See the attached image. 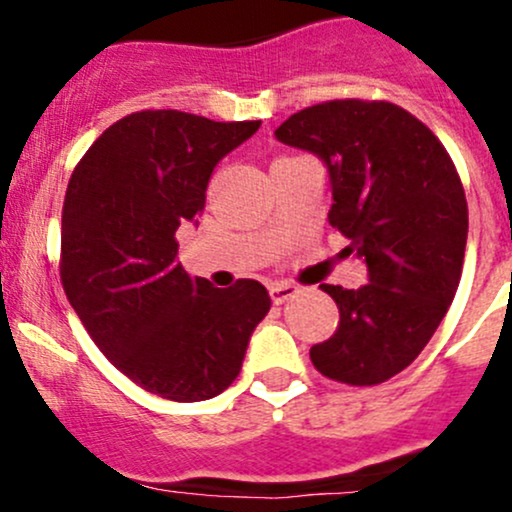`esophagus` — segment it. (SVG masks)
Returning a JSON list of instances; mask_svg holds the SVG:
<instances>
[{"label": "esophagus", "instance_id": "obj_1", "mask_svg": "<svg viewBox=\"0 0 512 512\" xmlns=\"http://www.w3.org/2000/svg\"><path fill=\"white\" fill-rule=\"evenodd\" d=\"M270 292H272V302H275V304H285L287 299H292L294 294L299 292V289L294 287V285H289V282H277V285H272Z\"/></svg>", "mask_w": 512, "mask_h": 512}]
</instances>
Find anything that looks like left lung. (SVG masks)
Returning <instances> with one entry per match:
<instances>
[{"label":"left lung","instance_id":"8db88e82","mask_svg":"<svg viewBox=\"0 0 512 512\" xmlns=\"http://www.w3.org/2000/svg\"><path fill=\"white\" fill-rule=\"evenodd\" d=\"M275 136L327 163L329 225L366 265L359 289L322 285L339 324L309 359L339 384H384L423 352L461 282L468 203L456 165L431 128L389 101L317 103Z\"/></svg>","mask_w":512,"mask_h":512}]
</instances>
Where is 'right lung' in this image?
<instances>
[{"mask_svg": "<svg viewBox=\"0 0 512 512\" xmlns=\"http://www.w3.org/2000/svg\"><path fill=\"white\" fill-rule=\"evenodd\" d=\"M260 128L183 111L108 126L74 168L61 210V285L103 356L170 401H205L237 379L270 312L257 280L190 277L175 230L205 208L215 165Z\"/></svg>", "mask_w": 512, "mask_h": 512, "instance_id": "right-lung-1", "label": "right lung"}]
</instances>
